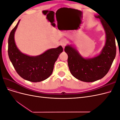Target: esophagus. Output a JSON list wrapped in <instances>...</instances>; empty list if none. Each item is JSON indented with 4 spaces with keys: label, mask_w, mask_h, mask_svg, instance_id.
<instances>
[{
    "label": "esophagus",
    "mask_w": 120,
    "mask_h": 120,
    "mask_svg": "<svg viewBox=\"0 0 120 120\" xmlns=\"http://www.w3.org/2000/svg\"><path fill=\"white\" fill-rule=\"evenodd\" d=\"M67 44V41L66 40H63V41H61L60 42V45H61L63 46V48L64 49L65 46Z\"/></svg>",
    "instance_id": "esophagus-1"
}]
</instances>
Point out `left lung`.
I'll return each mask as SVG.
<instances>
[{
  "label": "left lung",
  "instance_id": "8db88e82",
  "mask_svg": "<svg viewBox=\"0 0 120 120\" xmlns=\"http://www.w3.org/2000/svg\"><path fill=\"white\" fill-rule=\"evenodd\" d=\"M95 17L100 19L106 35L105 45L99 55L85 59L71 45L64 48L68 56V63L71 73L75 78L85 82H95L105 77L116 54V36L111 26L100 15H96Z\"/></svg>",
  "mask_w": 120,
  "mask_h": 120
}]
</instances>
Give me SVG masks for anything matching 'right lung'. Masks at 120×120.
Wrapping results in <instances>:
<instances>
[{
	"mask_svg": "<svg viewBox=\"0 0 120 120\" xmlns=\"http://www.w3.org/2000/svg\"><path fill=\"white\" fill-rule=\"evenodd\" d=\"M20 20L10 32L8 41L9 58L15 71L23 79L31 82H39L48 79L53 71L54 63L63 48L48 49L38 56H29L21 52L17 48L14 34Z\"/></svg>",
	"mask_w": 120,
	"mask_h": 120,
	"instance_id": "right-lung-1",
	"label": "right lung"
}]
</instances>
